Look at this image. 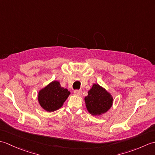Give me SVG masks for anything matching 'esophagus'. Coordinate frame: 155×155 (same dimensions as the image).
<instances>
[{"instance_id":"obj_1","label":"esophagus","mask_w":155,"mask_h":155,"mask_svg":"<svg viewBox=\"0 0 155 155\" xmlns=\"http://www.w3.org/2000/svg\"><path fill=\"white\" fill-rule=\"evenodd\" d=\"M74 93L76 95H77V96L80 97V96H81V94H82V91L81 90H75L74 91Z\"/></svg>"}]
</instances>
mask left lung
<instances>
[{
	"instance_id": "1",
	"label": "left lung",
	"mask_w": 155,
	"mask_h": 155,
	"mask_svg": "<svg viewBox=\"0 0 155 155\" xmlns=\"http://www.w3.org/2000/svg\"><path fill=\"white\" fill-rule=\"evenodd\" d=\"M85 104L88 113L94 116L101 115L110 109L113 105V98L111 94L101 87L94 84L84 98Z\"/></svg>"
}]
</instances>
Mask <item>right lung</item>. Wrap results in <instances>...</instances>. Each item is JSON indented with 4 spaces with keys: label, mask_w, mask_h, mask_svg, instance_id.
<instances>
[{
    "label": "right lung",
    "mask_w": 155,
    "mask_h": 155,
    "mask_svg": "<svg viewBox=\"0 0 155 155\" xmlns=\"http://www.w3.org/2000/svg\"><path fill=\"white\" fill-rule=\"evenodd\" d=\"M71 94L62 87L58 81H54L38 92V101L41 107L48 112L59 109Z\"/></svg>",
    "instance_id": "1"
}]
</instances>
